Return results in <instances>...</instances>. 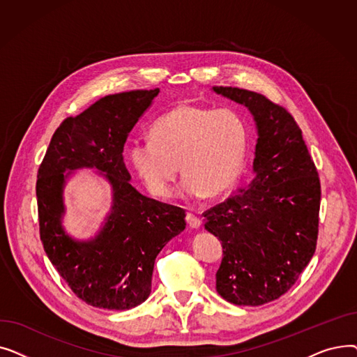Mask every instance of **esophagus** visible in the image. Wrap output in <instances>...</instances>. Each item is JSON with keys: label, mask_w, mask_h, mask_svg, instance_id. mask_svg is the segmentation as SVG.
Wrapping results in <instances>:
<instances>
[{"label": "esophagus", "mask_w": 357, "mask_h": 357, "mask_svg": "<svg viewBox=\"0 0 357 357\" xmlns=\"http://www.w3.org/2000/svg\"><path fill=\"white\" fill-rule=\"evenodd\" d=\"M186 222H188V226L191 229H199L201 227V220L191 211L186 214Z\"/></svg>", "instance_id": "obj_1"}]
</instances>
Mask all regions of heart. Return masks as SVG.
Masks as SVG:
<instances>
[{"label": "heart", "instance_id": "1", "mask_svg": "<svg viewBox=\"0 0 357 357\" xmlns=\"http://www.w3.org/2000/svg\"><path fill=\"white\" fill-rule=\"evenodd\" d=\"M150 140L128 147V162L150 194L167 198L180 163L181 194L220 195L238 179L245 166L249 128L237 111L183 102L162 114L149 130Z\"/></svg>", "mask_w": 357, "mask_h": 357}]
</instances>
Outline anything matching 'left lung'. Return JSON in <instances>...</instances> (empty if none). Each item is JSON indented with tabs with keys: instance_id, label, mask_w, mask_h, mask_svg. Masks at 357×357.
<instances>
[{
	"instance_id": "left-lung-1",
	"label": "left lung",
	"mask_w": 357,
	"mask_h": 357,
	"mask_svg": "<svg viewBox=\"0 0 357 357\" xmlns=\"http://www.w3.org/2000/svg\"><path fill=\"white\" fill-rule=\"evenodd\" d=\"M245 105L257 140L246 188L204 214L222 260L217 292L234 305H264L284 295L315 252L321 186L303 131L289 112L261 93L213 86Z\"/></svg>"
}]
</instances>
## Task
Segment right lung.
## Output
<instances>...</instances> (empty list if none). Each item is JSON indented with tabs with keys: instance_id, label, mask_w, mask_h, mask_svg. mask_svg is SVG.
Wrapping results in <instances>:
<instances>
[{
	"instance_id": "obj_1",
	"label": "right lung",
	"mask_w": 357,
	"mask_h": 357,
	"mask_svg": "<svg viewBox=\"0 0 357 357\" xmlns=\"http://www.w3.org/2000/svg\"><path fill=\"white\" fill-rule=\"evenodd\" d=\"M159 89L107 96L66 119L50 140L36 183L40 240L52 265L86 304L124 311L152 291L155 259L185 230V211L140 194L124 163L131 128ZM81 168H93L112 188V207L100 230L86 241L63 227V192Z\"/></svg>"
}]
</instances>
